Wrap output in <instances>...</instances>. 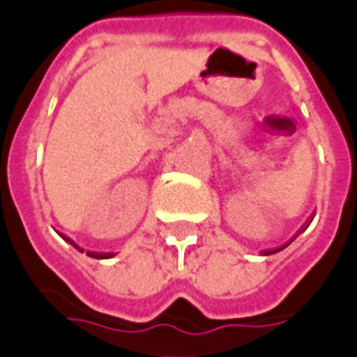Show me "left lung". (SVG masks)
Returning <instances> with one entry per match:
<instances>
[{"mask_svg": "<svg viewBox=\"0 0 357 357\" xmlns=\"http://www.w3.org/2000/svg\"><path fill=\"white\" fill-rule=\"evenodd\" d=\"M313 221V215L312 217H310V219H307V221H305L304 225H302V229H300V231L296 232L294 236H292V238L290 240H287V242H284V244H280V246H277V248H267V250H261V254L264 255H271V254H277V252H280V250H282V248H287L288 244H290V242H292V240L296 238V236H298V234H300V232H304L305 229H307V227H310V223H312Z\"/></svg>", "mask_w": 357, "mask_h": 357, "instance_id": "left-lung-1", "label": "left lung"}]
</instances>
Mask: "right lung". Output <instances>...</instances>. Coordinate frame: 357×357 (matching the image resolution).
<instances>
[{"label":"right lung","instance_id":"right-lung-1","mask_svg":"<svg viewBox=\"0 0 357 357\" xmlns=\"http://www.w3.org/2000/svg\"><path fill=\"white\" fill-rule=\"evenodd\" d=\"M61 238L65 240V242H69L70 246H75L78 250V252H84V248H80L77 244V242H75V240H70L69 236H65V234H61ZM86 255H90V257H93V259H109V257H113V252H90V250H88V252H86Z\"/></svg>","mask_w":357,"mask_h":357}]
</instances>
